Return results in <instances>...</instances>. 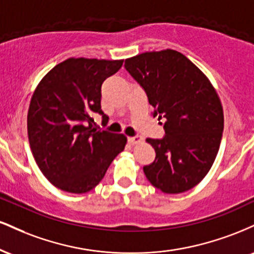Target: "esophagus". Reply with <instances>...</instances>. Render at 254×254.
I'll return each mask as SVG.
<instances>
[{
    "label": "esophagus",
    "mask_w": 254,
    "mask_h": 254,
    "mask_svg": "<svg viewBox=\"0 0 254 254\" xmlns=\"http://www.w3.org/2000/svg\"><path fill=\"white\" fill-rule=\"evenodd\" d=\"M129 141H130L132 144H137V143H139V142L143 141V137L139 136V135H135V136L130 137Z\"/></svg>",
    "instance_id": "obj_1"
}]
</instances>
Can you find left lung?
Masks as SVG:
<instances>
[{
    "mask_svg": "<svg viewBox=\"0 0 254 254\" xmlns=\"http://www.w3.org/2000/svg\"><path fill=\"white\" fill-rule=\"evenodd\" d=\"M125 69L147 94L153 117L164 125L162 138H148L156 156L143 172L165 193L194 188L216 159L223 111L210 81L176 50L144 52L125 60Z\"/></svg>",
    "mask_w": 254,
    "mask_h": 254,
    "instance_id": "8db88e82",
    "label": "left lung"
}]
</instances>
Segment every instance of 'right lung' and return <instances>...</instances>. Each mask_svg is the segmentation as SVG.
I'll list each match as a JSON object with an SVG mask.
<instances>
[{
  "label": "right lung",
  "instance_id": "obj_1",
  "mask_svg": "<svg viewBox=\"0 0 254 254\" xmlns=\"http://www.w3.org/2000/svg\"><path fill=\"white\" fill-rule=\"evenodd\" d=\"M123 61L69 58L57 64L38 84L27 116L28 139L38 167L52 185L70 193H84L101 182L124 149L127 137L97 130L101 84Z\"/></svg>",
  "mask_w": 254,
  "mask_h": 254
}]
</instances>
